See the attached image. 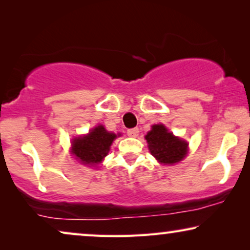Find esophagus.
<instances>
[{"label":"esophagus","instance_id":"esophagus-1","mask_svg":"<svg viewBox=\"0 0 250 250\" xmlns=\"http://www.w3.org/2000/svg\"><path fill=\"white\" fill-rule=\"evenodd\" d=\"M139 128L134 127V128H129L127 129V135L131 136V138H136L139 135Z\"/></svg>","mask_w":250,"mask_h":250}]
</instances>
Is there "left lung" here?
I'll list each match as a JSON object with an SVG mask.
<instances>
[{
	"mask_svg": "<svg viewBox=\"0 0 250 250\" xmlns=\"http://www.w3.org/2000/svg\"><path fill=\"white\" fill-rule=\"evenodd\" d=\"M151 155L164 165L179 163L187 155L188 143L173 135L162 124L153 125L146 135Z\"/></svg>",
	"mask_w": 250,
	"mask_h": 250,
	"instance_id": "1",
	"label": "left lung"
}]
</instances>
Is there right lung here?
<instances>
[{"instance_id": "right-lung-1", "label": "right lung", "mask_w": 250, "mask_h": 250, "mask_svg": "<svg viewBox=\"0 0 250 250\" xmlns=\"http://www.w3.org/2000/svg\"><path fill=\"white\" fill-rule=\"evenodd\" d=\"M117 135L109 133L102 125L92 129L87 135L73 141V153L85 165L99 164L108 155L109 149Z\"/></svg>"}]
</instances>
